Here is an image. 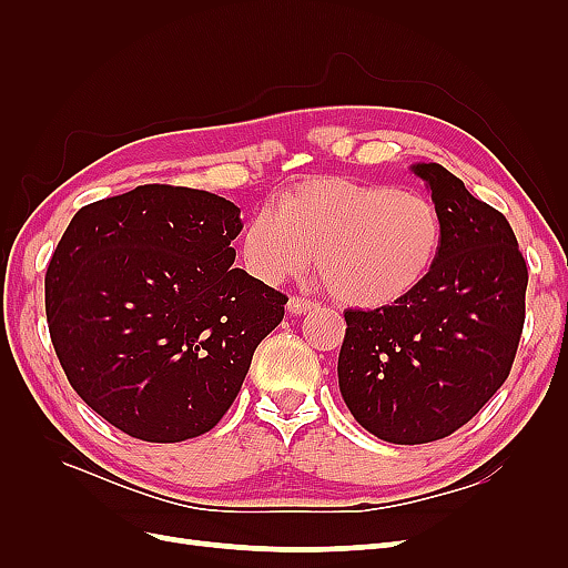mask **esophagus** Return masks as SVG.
<instances>
[{
    "mask_svg": "<svg viewBox=\"0 0 568 568\" xmlns=\"http://www.w3.org/2000/svg\"><path fill=\"white\" fill-rule=\"evenodd\" d=\"M313 307H315V303H313V301H307V298H298V296L288 298V303H286V311H288L291 315H305V313H311Z\"/></svg>",
    "mask_w": 568,
    "mask_h": 568,
    "instance_id": "obj_1",
    "label": "esophagus"
}]
</instances>
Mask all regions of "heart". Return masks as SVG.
Segmentation results:
<instances>
[{
    "mask_svg": "<svg viewBox=\"0 0 568 568\" xmlns=\"http://www.w3.org/2000/svg\"><path fill=\"white\" fill-rule=\"evenodd\" d=\"M440 246L443 217L432 199L346 178L284 189L239 236L255 280L280 284L315 257L336 301L365 311L409 296L434 270Z\"/></svg>",
    "mask_w": 568,
    "mask_h": 568,
    "instance_id": "obj_1",
    "label": "heart"
}]
</instances>
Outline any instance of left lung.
Instances as JSON below:
<instances>
[{
  "instance_id": "8db88e82",
  "label": "left lung",
  "mask_w": 568,
  "mask_h": 568,
  "mask_svg": "<svg viewBox=\"0 0 568 568\" xmlns=\"http://www.w3.org/2000/svg\"><path fill=\"white\" fill-rule=\"evenodd\" d=\"M443 217V246L409 296L348 311L338 388L355 422L386 443L450 436L509 376L528 270L507 217L438 163H415Z\"/></svg>"
}]
</instances>
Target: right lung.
<instances>
[{
  "instance_id": "add662e5",
  "label": "right lung",
  "mask_w": 568,
  "mask_h": 568,
  "mask_svg": "<svg viewBox=\"0 0 568 568\" xmlns=\"http://www.w3.org/2000/svg\"><path fill=\"white\" fill-rule=\"evenodd\" d=\"M242 211L211 192L144 184L84 205L44 277L47 322L80 398L149 443L222 419L286 296L232 267Z\"/></svg>"
}]
</instances>
